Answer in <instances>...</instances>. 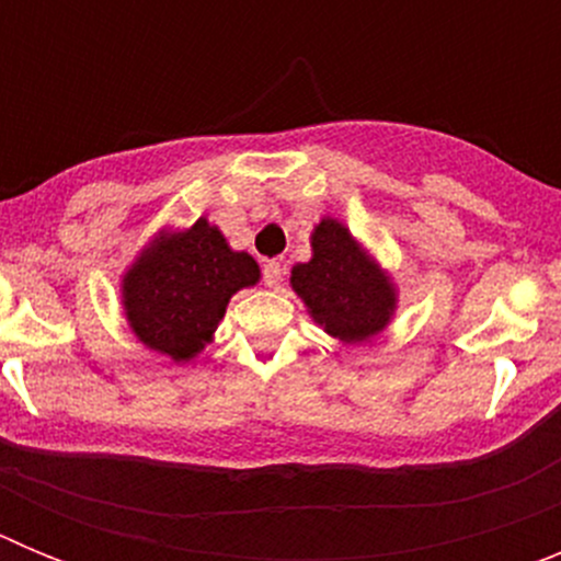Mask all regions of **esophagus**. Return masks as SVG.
<instances>
[{
  "instance_id": "1",
  "label": "esophagus",
  "mask_w": 561,
  "mask_h": 561,
  "mask_svg": "<svg viewBox=\"0 0 561 561\" xmlns=\"http://www.w3.org/2000/svg\"><path fill=\"white\" fill-rule=\"evenodd\" d=\"M280 277H284V264H280V261H275V257H272V261H266L264 264L266 286H277L280 284Z\"/></svg>"
}]
</instances>
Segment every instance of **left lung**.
I'll return each instance as SVG.
<instances>
[{"label":"left lung","mask_w":561,"mask_h":561,"mask_svg":"<svg viewBox=\"0 0 561 561\" xmlns=\"http://www.w3.org/2000/svg\"><path fill=\"white\" fill-rule=\"evenodd\" d=\"M311 252V261L291 270V289L304 297L309 314L342 342H362L379 334L396 309L390 277L334 219L314 227Z\"/></svg>","instance_id":"obj_1"}]
</instances>
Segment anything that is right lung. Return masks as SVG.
Returning <instances> with one entry per match:
<instances>
[{"label": "right lung", "mask_w": 561, "mask_h": 561, "mask_svg": "<svg viewBox=\"0 0 561 561\" xmlns=\"http://www.w3.org/2000/svg\"><path fill=\"white\" fill-rule=\"evenodd\" d=\"M257 264L232 252L219 227L199 219L191 230L157 238L123 277L128 325L148 348L185 362L205 348L238 289L257 284Z\"/></svg>", "instance_id": "right-lung-1"}]
</instances>
